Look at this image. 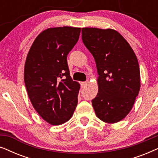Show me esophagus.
Listing matches in <instances>:
<instances>
[{
    "mask_svg": "<svg viewBox=\"0 0 158 158\" xmlns=\"http://www.w3.org/2000/svg\"><path fill=\"white\" fill-rule=\"evenodd\" d=\"M88 83V81H85V82H82L81 83V86L82 87H85L86 85H87V84Z\"/></svg>",
    "mask_w": 158,
    "mask_h": 158,
    "instance_id": "obj_1",
    "label": "esophagus"
}]
</instances>
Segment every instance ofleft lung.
Wrapping results in <instances>:
<instances>
[{
	"mask_svg": "<svg viewBox=\"0 0 158 158\" xmlns=\"http://www.w3.org/2000/svg\"><path fill=\"white\" fill-rule=\"evenodd\" d=\"M82 40L96 63L98 91L92 100L97 117L114 124L132 109L140 89V72L133 49L113 29L83 28Z\"/></svg>",
	"mask_w": 158,
	"mask_h": 158,
	"instance_id": "obj_1",
	"label": "left lung"
}]
</instances>
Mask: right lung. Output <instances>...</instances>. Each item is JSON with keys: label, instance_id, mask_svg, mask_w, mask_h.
Here are the masks:
<instances>
[{"label": "right lung", "instance_id": "obj_1", "mask_svg": "<svg viewBox=\"0 0 158 158\" xmlns=\"http://www.w3.org/2000/svg\"><path fill=\"white\" fill-rule=\"evenodd\" d=\"M81 28L57 27L35 39L24 67V83L34 109L52 125L66 122L77 104L80 84L70 75L67 56L79 39Z\"/></svg>", "mask_w": 158, "mask_h": 158}]
</instances>
